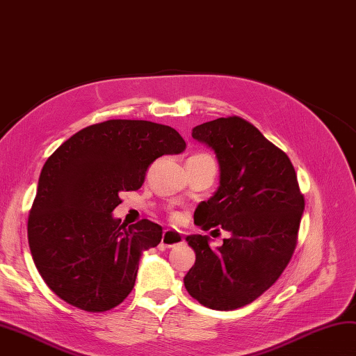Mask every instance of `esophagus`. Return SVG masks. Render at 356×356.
<instances>
[{
  "instance_id": "esophagus-1",
  "label": "esophagus",
  "mask_w": 356,
  "mask_h": 356,
  "mask_svg": "<svg viewBox=\"0 0 356 356\" xmlns=\"http://www.w3.org/2000/svg\"><path fill=\"white\" fill-rule=\"evenodd\" d=\"M184 241L183 234L179 231H173V229H164L163 232V238H161V245L165 248H173L177 245H181Z\"/></svg>"
}]
</instances>
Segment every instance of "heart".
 Masks as SVG:
<instances>
[{"label": "heart", "instance_id": "heart-1", "mask_svg": "<svg viewBox=\"0 0 356 356\" xmlns=\"http://www.w3.org/2000/svg\"><path fill=\"white\" fill-rule=\"evenodd\" d=\"M192 156H209V155H206V153H195V155H192Z\"/></svg>", "mask_w": 356, "mask_h": 356}]
</instances>
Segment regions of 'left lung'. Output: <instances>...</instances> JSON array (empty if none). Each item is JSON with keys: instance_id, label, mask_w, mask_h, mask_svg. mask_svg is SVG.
I'll return each instance as SVG.
<instances>
[{"instance_id": "8db88e82", "label": "left lung", "mask_w": 356, "mask_h": 356, "mask_svg": "<svg viewBox=\"0 0 356 356\" xmlns=\"http://www.w3.org/2000/svg\"><path fill=\"white\" fill-rule=\"evenodd\" d=\"M192 138L212 147L220 164L218 191L198 204L193 223L231 237L217 250L206 236L186 237L197 257L184 286L201 305L236 310L261 296L290 264L305 200L286 153L243 118L197 125Z\"/></svg>"}]
</instances>
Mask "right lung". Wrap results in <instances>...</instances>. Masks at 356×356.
<instances>
[{
  "instance_id": "obj_1",
  "label": "right lung",
  "mask_w": 356,
  "mask_h": 356,
  "mask_svg": "<svg viewBox=\"0 0 356 356\" xmlns=\"http://www.w3.org/2000/svg\"><path fill=\"white\" fill-rule=\"evenodd\" d=\"M184 149L169 125L110 119L77 131L48 158L28 238L40 276L60 299L90 313L124 302L140 254L159 243L163 229L147 218L120 225L111 212L120 192L143 186L153 161Z\"/></svg>"
}]
</instances>
